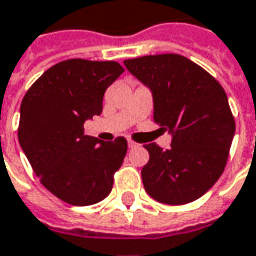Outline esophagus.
Listing matches in <instances>:
<instances>
[{"mask_svg":"<svg viewBox=\"0 0 256 256\" xmlns=\"http://www.w3.org/2000/svg\"><path fill=\"white\" fill-rule=\"evenodd\" d=\"M128 148H130V149H134V148H138V143H134L133 140H128Z\"/></svg>","mask_w":256,"mask_h":256,"instance_id":"34e87169","label":"esophagus"}]
</instances>
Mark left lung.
I'll return each mask as SVG.
<instances>
[{"mask_svg": "<svg viewBox=\"0 0 256 256\" xmlns=\"http://www.w3.org/2000/svg\"><path fill=\"white\" fill-rule=\"evenodd\" d=\"M124 66L150 90L154 120L172 136L168 150L155 143L144 144L149 152V162L142 168L146 192L171 206L200 198L220 178L234 136L224 90L181 54L128 59Z\"/></svg>", "mask_w": 256, "mask_h": 256, "instance_id": "left-lung-1", "label": "left lung"}]
</instances>
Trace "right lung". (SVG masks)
Segmentation results:
<instances>
[{
    "instance_id": "1",
    "label": "right lung",
    "mask_w": 256,
    "mask_h": 256,
    "mask_svg": "<svg viewBox=\"0 0 256 256\" xmlns=\"http://www.w3.org/2000/svg\"><path fill=\"white\" fill-rule=\"evenodd\" d=\"M123 72L114 60H64L48 69L22 101L20 146L40 182L65 203L91 206L113 188L128 140H98L84 133V123L101 114L106 90Z\"/></svg>"
}]
</instances>
